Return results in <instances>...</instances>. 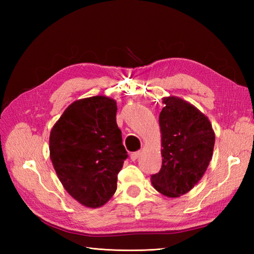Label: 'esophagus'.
Returning a JSON list of instances; mask_svg holds the SVG:
<instances>
[{
  "label": "esophagus",
  "mask_w": 254,
  "mask_h": 254,
  "mask_svg": "<svg viewBox=\"0 0 254 254\" xmlns=\"http://www.w3.org/2000/svg\"><path fill=\"white\" fill-rule=\"evenodd\" d=\"M139 155H141V152H139V150H138V152H134V153H132L131 154V156H130V157H131V160H136L138 157H139Z\"/></svg>",
  "instance_id": "obj_1"
}]
</instances>
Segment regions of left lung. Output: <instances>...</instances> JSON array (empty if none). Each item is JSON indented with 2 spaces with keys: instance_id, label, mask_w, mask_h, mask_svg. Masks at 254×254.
Masks as SVG:
<instances>
[{
  "instance_id": "8db88e82",
  "label": "left lung",
  "mask_w": 254,
  "mask_h": 254,
  "mask_svg": "<svg viewBox=\"0 0 254 254\" xmlns=\"http://www.w3.org/2000/svg\"><path fill=\"white\" fill-rule=\"evenodd\" d=\"M159 115L163 164L150 177L168 197L188 193L201 180L212 159L215 133L207 117L178 97H166Z\"/></svg>"
}]
</instances>
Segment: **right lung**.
Wrapping results in <instances>:
<instances>
[{
	"label": "right lung",
	"instance_id": "add662e5",
	"mask_svg": "<svg viewBox=\"0 0 254 254\" xmlns=\"http://www.w3.org/2000/svg\"><path fill=\"white\" fill-rule=\"evenodd\" d=\"M116 113V100L106 96L79 99L66 108L50 133V158L58 178L86 207H100L112 197L127 158Z\"/></svg>",
	"mask_w": 254,
	"mask_h": 254
}]
</instances>
